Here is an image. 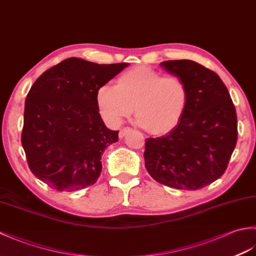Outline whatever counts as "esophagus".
<instances>
[{"label": "esophagus", "mask_w": 256, "mask_h": 256, "mask_svg": "<svg viewBox=\"0 0 256 256\" xmlns=\"http://www.w3.org/2000/svg\"><path fill=\"white\" fill-rule=\"evenodd\" d=\"M130 131H131V128H121V130H120V132H118V136H120V138H124L125 135H126V133H128V132H130Z\"/></svg>", "instance_id": "1"}]
</instances>
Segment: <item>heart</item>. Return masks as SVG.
<instances>
[{
    "label": "heart",
    "instance_id": "1",
    "mask_svg": "<svg viewBox=\"0 0 256 256\" xmlns=\"http://www.w3.org/2000/svg\"><path fill=\"white\" fill-rule=\"evenodd\" d=\"M188 96L186 84L177 76H164L155 69L138 66L120 76L116 89L100 86L96 100L102 118L111 126H118L134 108L138 123L146 131L164 135L180 122Z\"/></svg>",
    "mask_w": 256,
    "mask_h": 256
}]
</instances>
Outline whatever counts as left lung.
<instances>
[{
	"instance_id": "obj_1",
	"label": "left lung",
	"mask_w": 256,
	"mask_h": 256,
	"mask_svg": "<svg viewBox=\"0 0 256 256\" xmlns=\"http://www.w3.org/2000/svg\"><path fill=\"white\" fill-rule=\"evenodd\" d=\"M160 67L186 84L188 103L172 131L146 140L145 167L165 186L197 190L226 170L238 140L236 108L212 70L187 59L162 62Z\"/></svg>"
}]
</instances>
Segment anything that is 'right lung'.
Masks as SVG:
<instances>
[{
    "mask_svg": "<svg viewBox=\"0 0 256 256\" xmlns=\"http://www.w3.org/2000/svg\"><path fill=\"white\" fill-rule=\"evenodd\" d=\"M128 66L72 57L37 78L26 96L22 145L38 179L58 192L96 182L102 153L118 140L102 121L96 91Z\"/></svg>",
    "mask_w": 256,
    "mask_h": 256,
    "instance_id": "obj_1",
    "label": "right lung"
}]
</instances>
